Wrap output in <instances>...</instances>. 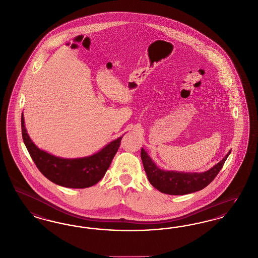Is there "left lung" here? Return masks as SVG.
Segmentation results:
<instances>
[{"instance_id": "1", "label": "left lung", "mask_w": 258, "mask_h": 258, "mask_svg": "<svg viewBox=\"0 0 258 258\" xmlns=\"http://www.w3.org/2000/svg\"><path fill=\"white\" fill-rule=\"evenodd\" d=\"M229 154L230 151L213 168L202 173H185L162 170L156 167L154 162H152L151 158L147 155L145 149L143 148L141 157L147 178L153 187H155L161 192L167 195L179 196L202 190L207 185H209L223 168L224 162Z\"/></svg>"}]
</instances>
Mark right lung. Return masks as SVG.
<instances>
[{"instance_id": "obj_1", "label": "right lung", "mask_w": 258, "mask_h": 258, "mask_svg": "<svg viewBox=\"0 0 258 258\" xmlns=\"http://www.w3.org/2000/svg\"><path fill=\"white\" fill-rule=\"evenodd\" d=\"M22 137L31 157L47 179L67 188L84 189L99 182L114 157L122 137L110 143L96 154L79 159H62L40 150L27 134L21 117Z\"/></svg>"}]
</instances>
